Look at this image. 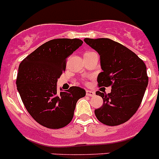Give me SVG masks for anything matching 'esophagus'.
<instances>
[{"instance_id":"obj_1","label":"esophagus","mask_w":159,"mask_h":159,"mask_svg":"<svg viewBox=\"0 0 159 159\" xmlns=\"http://www.w3.org/2000/svg\"><path fill=\"white\" fill-rule=\"evenodd\" d=\"M95 92H92V91L90 90H86V95H88V96L92 97L95 95Z\"/></svg>"}]
</instances>
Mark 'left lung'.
<instances>
[{"label":"left lung","mask_w":159,"mask_h":159,"mask_svg":"<svg viewBox=\"0 0 159 159\" xmlns=\"http://www.w3.org/2000/svg\"><path fill=\"white\" fill-rule=\"evenodd\" d=\"M84 42L98 52L102 72L97 78L99 87L111 86L110 93L95 92L102 98L95 110L102 124L116 126L127 122L137 112L148 84L144 61L122 44L106 38H85Z\"/></svg>","instance_id":"left-lung-1"}]
</instances>
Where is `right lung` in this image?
<instances>
[{
  "mask_svg": "<svg viewBox=\"0 0 159 159\" xmlns=\"http://www.w3.org/2000/svg\"><path fill=\"white\" fill-rule=\"evenodd\" d=\"M79 39H56L40 46L18 67L16 84L22 102L32 118L43 127L59 129L74 116L76 103L85 90L73 86L58 92V78L66 68L67 57L82 45Z\"/></svg>",
  "mask_w": 159,
  "mask_h": 159,
  "instance_id": "right-lung-1",
  "label": "right lung"
}]
</instances>
